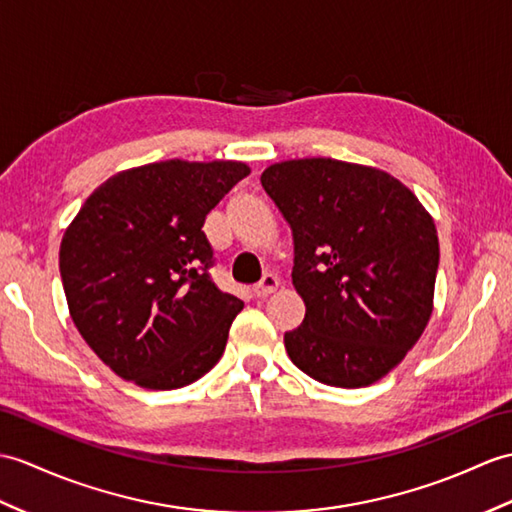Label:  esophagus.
I'll list each match as a JSON object with an SVG mask.
<instances>
[{
    "label": "esophagus",
    "instance_id": "34e87169",
    "mask_svg": "<svg viewBox=\"0 0 512 512\" xmlns=\"http://www.w3.org/2000/svg\"><path fill=\"white\" fill-rule=\"evenodd\" d=\"M277 288H279V279L275 275H264V279H261L253 288V294L257 299H266L268 294L277 292Z\"/></svg>",
    "mask_w": 512,
    "mask_h": 512
}]
</instances>
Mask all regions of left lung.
<instances>
[{"label":"left lung","instance_id":"obj_1","mask_svg":"<svg viewBox=\"0 0 512 512\" xmlns=\"http://www.w3.org/2000/svg\"><path fill=\"white\" fill-rule=\"evenodd\" d=\"M261 185L292 229V283L305 303L301 327L283 336L290 360L327 386L375 384L432 316V216L395 176L338 159L275 163Z\"/></svg>","mask_w":512,"mask_h":512}]
</instances>
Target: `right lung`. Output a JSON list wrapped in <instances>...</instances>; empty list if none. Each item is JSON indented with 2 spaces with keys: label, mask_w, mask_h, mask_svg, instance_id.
I'll list each match as a JSON object with an SVG mask.
<instances>
[{
  "label": "right lung",
  "mask_w": 512,
  "mask_h": 512,
  "mask_svg": "<svg viewBox=\"0 0 512 512\" xmlns=\"http://www.w3.org/2000/svg\"><path fill=\"white\" fill-rule=\"evenodd\" d=\"M242 161H159L104 181L69 224L58 266L69 314L93 353L150 390L196 382L222 358L244 303L209 277L202 224Z\"/></svg>",
  "instance_id": "add662e5"
}]
</instances>
